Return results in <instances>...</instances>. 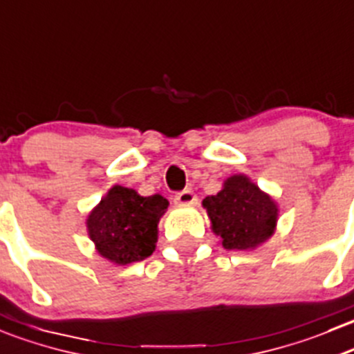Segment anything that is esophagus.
Instances as JSON below:
<instances>
[{"label":"esophagus","instance_id":"34e87169","mask_svg":"<svg viewBox=\"0 0 354 354\" xmlns=\"http://www.w3.org/2000/svg\"><path fill=\"white\" fill-rule=\"evenodd\" d=\"M174 202L180 205H192L197 202V197H195V194L192 190H183V192H180V194H176Z\"/></svg>","mask_w":354,"mask_h":354}]
</instances>
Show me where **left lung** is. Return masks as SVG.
<instances>
[{"mask_svg":"<svg viewBox=\"0 0 354 354\" xmlns=\"http://www.w3.org/2000/svg\"><path fill=\"white\" fill-rule=\"evenodd\" d=\"M202 207L214 235L230 250L256 249L272 239L279 221V204L245 174L226 178L218 194L202 201Z\"/></svg>","mask_w":354,"mask_h":354,"instance_id":"8db88e82","label":"left lung"}]
</instances>
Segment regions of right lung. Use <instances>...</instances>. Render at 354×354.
<instances>
[{
    "label": "right lung",
    "mask_w": 354,
    "mask_h": 354,
    "mask_svg": "<svg viewBox=\"0 0 354 354\" xmlns=\"http://www.w3.org/2000/svg\"><path fill=\"white\" fill-rule=\"evenodd\" d=\"M169 202L156 194L143 197L133 188L114 185L86 218V230L104 259L124 266L156 250L159 221Z\"/></svg>",
    "instance_id": "1"
}]
</instances>
